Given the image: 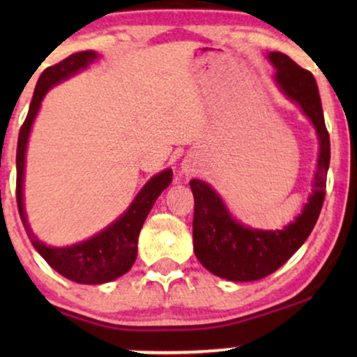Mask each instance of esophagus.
Returning a JSON list of instances; mask_svg holds the SVG:
<instances>
[{
  "label": "esophagus",
  "instance_id": "1",
  "mask_svg": "<svg viewBox=\"0 0 357 357\" xmlns=\"http://www.w3.org/2000/svg\"><path fill=\"white\" fill-rule=\"evenodd\" d=\"M191 171H192V169H191V167H190V166H188V165H184V166H183V173L190 174V173H191Z\"/></svg>",
  "mask_w": 357,
  "mask_h": 357
}]
</instances>
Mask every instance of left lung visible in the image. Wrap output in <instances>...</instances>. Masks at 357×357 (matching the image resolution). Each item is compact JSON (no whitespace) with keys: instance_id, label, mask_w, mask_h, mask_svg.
Listing matches in <instances>:
<instances>
[{"instance_id":"left-lung-1","label":"left lung","mask_w":357,"mask_h":357,"mask_svg":"<svg viewBox=\"0 0 357 357\" xmlns=\"http://www.w3.org/2000/svg\"><path fill=\"white\" fill-rule=\"evenodd\" d=\"M268 59L277 68L278 85L312 121L321 141V153L312 196L304 211L284 230L264 231L245 228L231 218L220 196L206 183L191 179L190 186L195 196L192 245L196 258L211 273L231 282L260 280L280 268L314 230L326 198L331 141L324 122L317 84L312 73L298 67L284 53L272 52Z\"/></svg>"}]
</instances>
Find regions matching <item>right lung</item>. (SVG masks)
Wrapping results in <instances>:
<instances>
[{"mask_svg": "<svg viewBox=\"0 0 357 357\" xmlns=\"http://www.w3.org/2000/svg\"><path fill=\"white\" fill-rule=\"evenodd\" d=\"M92 50L73 53L59 63L45 68L38 82H36L33 99H31L28 116L24 119L18 136V147H16V203L22 223L26 230L28 238L36 252L42 255L53 270L63 275L68 280L77 284H105L114 278L124 275L129 272L137 257V238L144 225L146 216L162 190L169 186L173 179V171L166 169L154 176L149 183L142 188L136 196L134 203L116 223L105 228L99 235L92 236L87 241L65 248L47 247L31 233L26 223V215L23 210V169H24V151H26L28 136H30L31 124L38 112L47 90L56 82L67 79L72 73L85 68L96 59Z\"/></svg>", "mask_w": 357, "mask_h": 357, "instance_id": "add662e5", "label": "right lung"}]
</instances>
